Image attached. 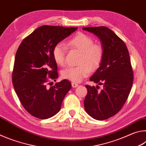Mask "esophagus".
<instances>
[{
    "instance_id": "esophagus-1",
    "label": "esophagus",
    "mask_w": 146,
    "mask_h": 146,
    "mask_svg": "<svg viewBox=\"0 0 146 146\" xmlns=\"http://www.w3.org/2000/svg\"><path fill=\"white\" fill-rule=\"evenodd\" d=\"M71 85H72V87H73V88H76V87H78V84H76V83H75V82H72V83H71Z\"/></svg>"
}]
</instances>
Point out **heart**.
Returning <instances> with one entry per match:
<instances>
[{
	"mask_svg": "<svg viewBox=\"0 0 146 146\" xmlns=\"http://www.w3.org/2000/svg\"><path fill=\"white\" fill-rule=\"evenodd\" d=\"M68 46L81 51L78 62L80 64L64 69L61 72L62 76L73 82H79L88 75L90 71H95L99 67L103 59V49L100 45L93 44V39L90 36L81 33L71 38L68 41ZM52 53L55 62L64 66L66 54V46L62 43L56 44Z\"/></svg>",
	"mask_w": 146,
	"mask_h": 146,
	"instance_id": "heart-1",
	"label": "heart"
}]
</instances>
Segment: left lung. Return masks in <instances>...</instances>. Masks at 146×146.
I'll return each mask as SVG.
<instances>
[{"mask_svg":"<svg viewBox=\"0 0 146 146\" xmlns=\"http://www.w3.org/2000/svg\"><path fill=\"white\" fill-rule=\"evenodd\" d=\"M83 30L99 38L104 51L100 67L90 80L98 86H86L87 95L84 101L86 113L98 120L108 119L122 109L131 90L133 73L129 51L125 43L107 27H86Z\"/></svg>","mask_w":146,"mask_h":146,"instance_id":"1","label":"left lung"}]
</instances>
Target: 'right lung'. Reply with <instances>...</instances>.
<instances>
[{
    "label": "right lung",
    "instance_id": "add662e5",
    "mask_svg": "<svg viewBox=\"0 0 146 146\" xmlns=\"http://www.w3.org/2000/svg\"><path fill=\"white\" fill-rule=\"evenodd\" d=\"M76 29L42 26L24 38L17 49L13 85L22 105L33 117L47 119L55 115L70 90L71 84L66 79L50 88L47 84L49 79L55 80L58 77L52 53L54 46Z\"/></svg>",
    "mask_w": 146,
    "mask_h": 146
}]
</instances>
